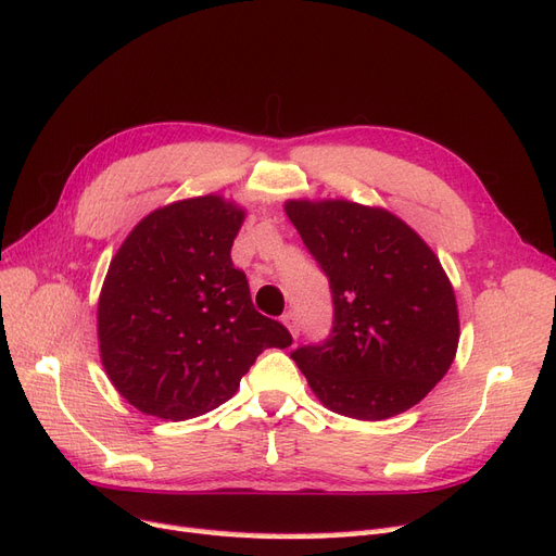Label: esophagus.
Here are the masks:
<instances>
[{"label": "esophagus", "instance_id": "34e87169", "mask_svg": "<svg viewBox=\"0 0 556 556\" xmlns=\"http://www.w3.org/2000/svg\"><path fill=\"white\" fill-rule=\"evenodd\" d=\"M281 321H283V326H287V329L291 331V336H293V338H295L298 333H301V324H298V315H295L293 309H289L287 315L281 317Z\"/></svg>", "mask_w": 556, "mask_h": 556}]
</instances>
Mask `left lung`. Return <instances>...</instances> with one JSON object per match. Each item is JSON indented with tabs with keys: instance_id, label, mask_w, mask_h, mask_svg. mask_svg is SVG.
Here are the masks:
<instances>
[{
	"instance_id": "8db88e82",
	"label": "left lung",
	"mask_w": 556,
	"mask_h": 556,
	"mask_svg": "<svg viewBox=\"0 0 556 556\" xmlns=\"http://www.w3.org/2000/svg\"><path fill=\"white\" fill-rule=\"evenodd\" d=\"M283 208L333 298L329 338L291 359L340 416L404 414L446 376L458 350V305L444 267L386 208L345 199H293Z\"/></svg>"
}]
</instances>
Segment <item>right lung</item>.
<instances>
[{
	"label": "right lung",
	"instance_id": "right-lung-1",
	"mask_svg": "<svg viewBox=\"0 0 556 556\" xmlns=\"http://www.w3.org/2000/svg\"><path fill=\"white\" fill-rule=\"evenodd\" d=\"M241 223L244 211L218 194L182 199L142 218L112 258L98 343L112 386L142 414L202 416L230 400L263 350L291 345L232 265Z\"/></svg>",
	"mask_w": 556,
	"mask_h": 556
}]
</instances>
